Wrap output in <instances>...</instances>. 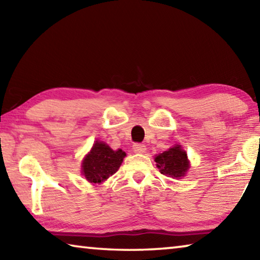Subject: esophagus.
Segmentation results:
<instances>
[{
	"label": "esophagus",
	"instance_id": "1",
	"mask_svg": "<svg viewBox=\"0 0 260 260\" xmlns=\"http://www.w3.org/2000/svg\"><path fill=\"white\" fill-rule=\"evenodd\" d=\"M133 150L136 153H143V152H146L147 148L142 143H134L133 144Z\"/></svg>",
	"mask_w": 260,
	"mask_h": 260
}]
</instances>
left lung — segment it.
<instances>
[{"label": "left lung", "mask_w": 260, "mask_h": 260, "mask_svg": "<svg viewBox=\"0 0 260 260\" xmlns=\"http://www.w3.org/2000/svg\"><path fill=\"white\" fill-rule=\"evenodd\" d=\"M155 161L160 173L171 178H181L189 169L187 153L181 146H175L156 156Z\"/></svg>", "instance_id": "obj_1"}]
</instances>
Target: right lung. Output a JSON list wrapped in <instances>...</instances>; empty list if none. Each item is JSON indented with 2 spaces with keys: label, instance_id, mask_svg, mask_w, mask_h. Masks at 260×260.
<instances>
[{
  "label": "right lung",
  "instance_id": "add662e5",
  "mask_svg": "<svg viewBox=\"0 0 260 260\" xmlns=\"http://www.w3.org/2000/svg\"><path fill=\"white\" fill-rule=\"evenodd\" d=\"M125 156L121 149L114 151L108 144L96 141L82 161V174L91 183L103 182L117 172Z\"/></svg>",
  "mask_w": 260,
  "mask_h": 260
}]
</instances>
